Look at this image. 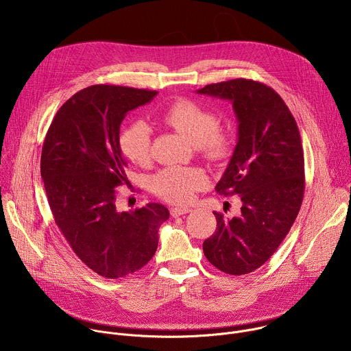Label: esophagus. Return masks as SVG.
Listing matches in <instances>:
<instances>
[{"label":"esophagus","mask_w":351,"mask_h":351,"mask_svg":"<svg viewBox=\"0 0 351 351\" xmlns=\"http://www.w3.org/2000/svg\"><path fill=\"white\" fill-rule=\"evenodd\" d=\"M191 210L190 208H179V207H176V208H171V215L173 217V218H178V217H180V215H184V214H189Z\"/></svg>","instance_id":"1"}]
</instances>
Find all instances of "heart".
<instances>
[{
  "label": "heart",
  "mask_w": 351,
  "mask_h": 351,
  "mask_svg": "<svg viewBox=\"0 0 351 351\" xmlns=\"http://www.w3.org/2000/svg\"><path fill=\"white\" fill-rule=\"evenodd\" d=\"M162 121L197 145L198 152L211 161L223 160L232 152V137L219 130V118L217 114L191 99H179L173 103L164 112ZM121 148L133 164L140 167L147 165L152 161L149 128L143 122L128 126L121 136ZM206 183L207 178L198 169L169 167L153 178L152 186L154 193L167 202L184 204Z\"/></svg>",
  "instance_id": "obj_1"
}]
</instances>
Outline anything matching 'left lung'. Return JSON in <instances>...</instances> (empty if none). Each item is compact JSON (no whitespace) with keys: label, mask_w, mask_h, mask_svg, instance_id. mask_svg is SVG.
<instances>
[{"label":"left lung","mask_w":351,"mask_h":351,"mask_svg":"<svg viewBox=\"0 0 351 351\" xmlns=\"http://www.w3.org/2000/svg\"><path fill=\"white\" fill-rule=\"evenodd\" d=\"M198 94L228 99L237 119V144L215 190L239 194L241 214L217 218L203 243L219 271L244 275L265 264L289 233L304 195V153L297 123L269 86L233 79L207 84Z\"/></svg>","instance_id":"obj_1"}]
</instances>
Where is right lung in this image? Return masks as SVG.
<instances>
[{
    "label": "right lung",
    "mask_w": 351,
    "mask_h": 351,
    "mask_svg": "<svg viewBox=\"0 0 351 351\" xmlns=\"http://www.w3.org/2000/svg\"><path fill=\"white\" fill-rule=\"evenodd\" d=\"M157 91L94 84L60 108L41 152L40 171L49 208L75 254L95 274L118 279L156 254L162 204L117 210V187L128 184L119 128L126 114Z\"/></svg>",
    "instance_id": "right-lung-1"
}]
</instances>
